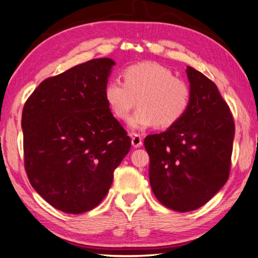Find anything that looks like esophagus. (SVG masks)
<instances>
[{
	"instance_id": "34e87169",
	"label": "esophagus",
	"mask_w": 258,
	"mask_h": 258,
	"mask_svg": "<svg viewBox=\"0 0 258 258\" xmlns=\"http://www.w3.org/2000/svg\"><path fill=\"white\" fill-rule=\"evenodd\" d=\"M132 144L134 147H141L143 145V137L138 134H134L132 137Z\"/></svg>"
}]
</instances>
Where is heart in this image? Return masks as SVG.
I'll return each instance as SVG.
<instances>
[{"label": "heart", "mask_w": 258, "mask_h": 258, "mask_svg": "<svg viewBox=\"0 0 258 258\" xmlns=\"http://www.w3.org/2000/svg\"><path fill=\"white\" fill-rule=\"evenodd\" d=\"M122 77L124 82L108 80L104 98L111 113L122 121L128 119L138 99L139 108L129 119L133 129L144 130L157 124L169 128L188 111L191 88L168 67L158 62H141L126 67Z\"/></svg>", "instance_id": "b5f03b06"}]
</instances>
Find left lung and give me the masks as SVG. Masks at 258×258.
Here are the masks:
<instances>
[{
	"mask_svg": "<svg viewBox=\"0 0 258 258\" xmlns=\"http://www.w3.org/2000/svg\"><path fill=\"white\" fill-rule=\"evenodd\" d=\"M186 73L192 91L188 111L144 141L152 191L163 206L180 213L200 208L226 183L235 129L216 84L193 67Z\"/></svg>",
	"mask_w": 258,
	"mask_h": 258,
	"instance_id": "8db88e82",
	"label": "left lung"
}]
</instances>
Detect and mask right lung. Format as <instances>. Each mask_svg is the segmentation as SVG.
Returning <instances> with one entry per match:
<instances>
[{
  "label": "right lung",
  "mask_w": 258,
  "mask_h": 258,
  "mask_svg": "<svg viewBox=\"0 0 258 258\" xmlns=\"http://www.w3.org/2000/svg\"><path fill=\"white\" fill-rule=\"evenodd\" d=\"M111 58L92 59L40 83L23 109L25 169L56 209L82 214L98 206L132 139L104 98Z\"/></svg>",
  "instance_id": "right-lung-1"
}]
</instances>
